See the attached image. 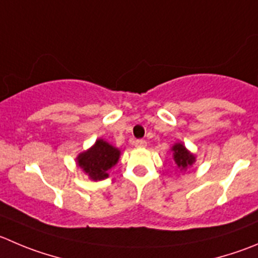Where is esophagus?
I'll use <instances>...</instances> for the list:
<instances>
[{
	"label": "esophagus",
	"instance_id": "1",
	"mask_svg": "<svg viewBox=\"0 0 258 258\" xmlns=\"http://www.w3.org/2000/svg\"><path fill=\"white\" fill-rule=\"evenodd\" d=\"M134 146H136L137 148H144V147L147 146V142L143 141V139H137V141L134 142Z\"/></svg>",
	"mask_w": 258,
	"mask_h": 258
}]
</instances>
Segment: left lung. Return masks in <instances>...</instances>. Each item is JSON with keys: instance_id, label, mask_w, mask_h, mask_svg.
Listing matches in <instances>:
<instances>
[{"instance_id": "8db88e82", "label": "left lung", "mask_w": 258, "mask_h": 258, "mask_svg": "<svg viewBox=\"0 0 258 258\" xmlns=\"http://www.w3.org/2000/svg\"><path fill=\"white\" fill-rule=\"evenodd\" d=\"M171 151L173 152V159H175V163L177 164L180 170H187L195 163V156L191 152H188L182 143H176L171 148Z\"/></svg>"}]
</instances>
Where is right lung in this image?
Returning <instances> with one entry per match:
<instances>
[{
	"label": "right lung",
	"instance_id": "right-lung-1",
	"mask_svg": "<svg viewBox=\"0 0 258 258\" xmlns=\"http://www.w3.org/2000/svg\"><path fill=\"white\" fill-rule=\"evenodd\" d=\"M120 157V151L104 139H97L87 151L77 156V164L94 181L109 177L107 171L114 167Z\"/></svg>",
	"mask_w": 258,
	"mask_h": 258
}]
</instances>
